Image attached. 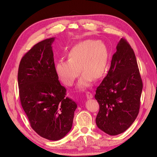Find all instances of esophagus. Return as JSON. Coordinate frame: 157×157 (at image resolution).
<instances>
[{"label": "esophagus", "instance_id": "1", "mask_svg": "<svg viewBox=\"0 0 157 157\" xmlns=\"http://www.w3.org/2000/svg\"><path fill=\"white\" fill-rule=\"evenodd\" d=\"M86 98L88 99H92L93 98V95L92 93H90V92H86Z\"/></svg>", "mask_w": 157, "mask_h": 157}]
</instances>
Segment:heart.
Listing matches in <instances>:
<instances>
[{
  "label": "heart",
  "instance_id": "1",
  "mask_svg": "<svg viewBox=\"0 0 157 157\" xmlns=\"http://www.w3.org/2000/svg\"><path fill=\"white\" fill-rule=\"evenodd\" d=\"M67 56L68 60H61L56 65L57 75L67 86H72L80 71L83 73L78 87L81 90L90 86L93 79H101L105 74L109 52L106 45L101 41L82 40L70 49Z\"/></svg>",
  "mask_w": 157,
  "mask_h": 157
}]
</instances>
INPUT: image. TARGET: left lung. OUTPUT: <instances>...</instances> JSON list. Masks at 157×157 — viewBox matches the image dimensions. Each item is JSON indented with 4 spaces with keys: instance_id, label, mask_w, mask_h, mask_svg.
Segmentation results:
<instances>
[{
    "instance_id": "1",
    "label": "left lung",
    "mask_w": 157,
    "mask_h": 157,
    "mask_svg": "<svg viewBox=\"0 0 157 157\" xmlns=\"http://www.w3.org/2000/svg\"><path fill=\"white\" fill-rule=\"evenodd\" d=\"M142 89L134 52L122 38L108 73L95 94L99 105L96 118L99 129L111 136L125 132L139 113Z\"/></svg>"
}]
</instances>
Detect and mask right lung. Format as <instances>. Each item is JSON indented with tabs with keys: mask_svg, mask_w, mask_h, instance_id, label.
<instances>
[{
	"mask_svg": "<svg viewBox=\"0 0 157 157\" xmlns=\"http://www.w3.org/2000/svg\"><path fill=\"white\" fill-rule=\"evenodd\" d=\"M54 37L35 44L23 57L17 80L21 106L31 128L45 139L58 141L70 132L77 104L66 97L56 72Z\"/></svg>",
	"mask_w": 157,
	"mask_h": 157,
	"instance_id": "right-lung-1",
	"label": "right lung"
}]
</instances>
